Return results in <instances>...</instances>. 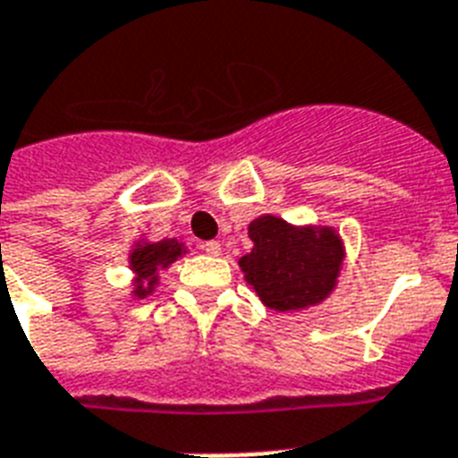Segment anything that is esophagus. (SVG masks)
Instances as JSON below:
<instances>
[{
    "instance_id": "34e87169",
    "label": "esophagus",
    "mask_w": 458,
    "mask_h": 458,
    "mask_svg": "<svg viewBox=\"0 0 458 458\" xmlns=\"http://www.w3.org/2000/svg\"><path fill=\"white\" fill-rule=\"evenodd\" d=\"M203 250H206L208 255H219V252H222V246H219L217 241H206V243H203Z\"/></svg>"
}]
</instances>
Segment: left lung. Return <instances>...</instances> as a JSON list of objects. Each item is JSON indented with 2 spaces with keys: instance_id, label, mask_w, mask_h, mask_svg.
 <instances>
[{
  "instance_id": "obj_1",
  "label": "left lung",
  "mask_w": 458,
  "mask_h": 458,
  "mask_svg": "<svg viewBox=\"0 0 458 458\" xmlns=\"http://www.w3.org/2000/svg\"><path fill=\"white\" fill-rule=\"evenodd\" d=\"M248 236L255 246L239 265L267 307L300 310L333 291L343 265L340 236L333 229H295L265 215L250 222Z\"/></svg>"
}]
</instances>
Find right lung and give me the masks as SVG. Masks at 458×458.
<instances>
[{"mask_svg":"<svg viewBox=\"0 0 458 458\" xmlns=\"http://www.w3.org/2000/svg\"><path fill=\"white\" fill-rule=\"evenodd\" d=\"M184 246L179 241H158V243H144L131 250L130 262L131 269L137 272V284H134V295L137 298H146L156 286V274L160 267H167L177 258H182Z\"/></svg>","mask_w":458,"mask_h":458,"instance_id":"1","label":"right lung"}]
</instances>
